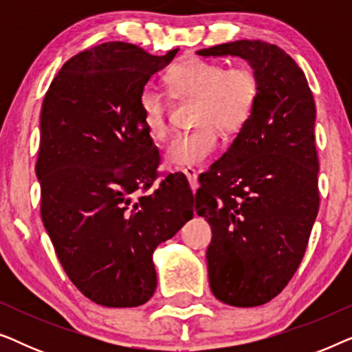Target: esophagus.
I'll return each instance as SVG.
<instances>
[{
  "label": "esophagus",
  "instance_id": "1",
  "mask_svg": "<svg viewBox=\"0 0 352 352\" xmlns=\"http://www.w3.org/2000/svg\"><path fill=\"white\" fill-rule=\"evenodd\" d=\"M182 173H184L186 177H187V181H189L190 189L192 190H197V187H199V181H197V177H199V175H197L195 168H184V170H182Z\"/></svg>",
  "mask_w": 352,
  "mask_h": 352
}]
</instances>
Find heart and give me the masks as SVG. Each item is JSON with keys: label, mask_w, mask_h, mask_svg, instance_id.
I'll use <instances>...</instances> for the list:
<instances>
[{"label": "heart", "mask_w": 352, "mask_h": 352, "mask_svg": "<svg viewBox=\"0 0 352 352\" xmlns=\"http://www.w3.org/2000/svg\"><path fill=\"white\" fill-rule=\"evenodd\" d=\"M168 93L177 100H195V129L176 136L165 152L166 162L192 168L208 160L219 144V131L239 133L256 109L261 81L250 67L226 69L205 59H187L166 74ZM139 115L147 133L163 141L170 133V99L146 86L139 94Z\"/></svg>", "instance_id": "obj_1"}]
</instances>
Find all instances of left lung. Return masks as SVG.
<instances>
[{
	"label": "left lung",
	"instance_id": "8db88e82",
	"mask_svg": "<svg viewBox=\"0 0 352 352\" xmlns=\"http://www.w3.org/2000/svg\"><path fill=\"white\" fill-rule=\"evenodd\" d=\"M197 54L242 57L261 81L252 118L195 194L213 232L211 292L226 305L261 306L296 272L319 211L316 102L302 70L271 43L240 40Z\"/></svg>",
	"mask_w": 352,
	"mask_h": 352
}]
</instances>
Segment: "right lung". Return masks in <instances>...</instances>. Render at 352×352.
Wrapping results in <instances>:
<instances>
[{
  "instance_id": "right-lung-1",
  "label": "right lung",
  "mask_w": 352,
  "mask_h": 352,
  "mask_svg": "<svg viewBox=\"0 0 352 352\" xmlns=\"http://www.w3.org/2000/svg\"><path fill=\"white\" fill-rule=\"evenodd\" d=\"M177 51L152 56L131 43H102L67 60L43 100L41 219L72 283L100 306L151 300L153 250L194 216L184 175L162 176L146 194L160 177V152L138 100Z\"/></svg>"
}]
</instances>
